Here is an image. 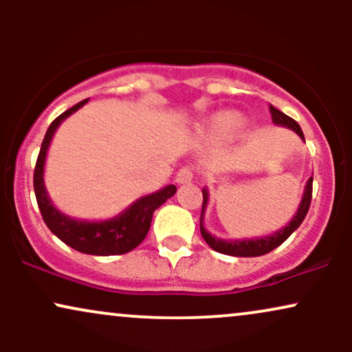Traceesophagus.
<instances>
[{"label":"esophagus","instance_id":"esophagus-1","mask_svg":"<svg viewBox=\"0 0 352 352\" xmlns=\"http://www.w3.org/2000/svg\"><path fill=\"white\" fill-rule=\"evenodd\" d=\"M193 175H195V172H193V167H190V165H185V167H182L180 170L177 172L175 180L179 182V184H187V182H192Z\"/></svg>","mask_w":352,"mask_h":352}]
</instances>
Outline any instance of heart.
<instances>
[{"mask_svg": "<svg viewBox=\"0 0 352 352\" xmlns=\"http://www.w3.org/2000/svg\"><path fill=\"white\" fill-rule=\"evenodd\" d=\"M241 119L236 114L227 112V114H221L215 120V132L220 137H232L238 132V129L241 127Z\"/></svg>", "mask_w": 352, "mask_h": 352, "instance_id": "obj_1", "label": "heart"}]
</instances>
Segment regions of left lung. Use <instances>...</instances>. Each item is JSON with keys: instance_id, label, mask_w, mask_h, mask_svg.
<instances>
[{"instance_id": "8db88e82", "label": "left lung", "mask_w": 352, "mask_h": 352, "mask_svg": "<svg viewBox=\"0 0 352 352\" xmlns=\"http://www.w3.org/2000/svg\"><path fill=\"white\" fill-rule=\"evenodd\" d=\"M270 114H272V119L274 124H280V125H286V127L293 129L294 132H296L298 135L301 137V139H305V135H302V131L300 127V124L296 122V120L292 119L289 116L283 114L281 111H278L276 107H273L272 104H270ZM201 193H204V204H201V215H200V232H201V236H204V240L207 241L210 248H213L215 252L218 253H223V254H230V256H261V254H266L270 252H273L274 248H278L283 241L288 240V236L292 235V233L296 230L300 225L302 223V220H305L306 213H308L309 210V205H311V199H313V177L308 180V184H306V188H305V195H302V200H301V205L300 208H298L296 215L292 221H289L288 227H285L280 232L273 233L272 236H265V238H256V240H241V241H225V240H220V238H215L212 236L207 230L204 228V223H201V220H204V210H205V205H207V190H201Z\"/></svg>"}]
</instances>
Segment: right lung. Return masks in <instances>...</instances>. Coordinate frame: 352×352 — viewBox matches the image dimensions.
Masks as SVG:
<instances>
[{"label":"right lung","instance_id":"1","mask_svg":"<svg viewBox=\"0 0 352 352\" xmlns=\"http://www.w3.org/2000/svg\"><path fill=\"white\" fill-rule=\"evenodd\" d=\"M89 99L80 100V102L67 109L66 112L56 117L52 120L46 135H44L41 151H39L38 160L34 167V193L36 201H38L39 212L46 223V227L64 241L71 248L78 250L80 253L86 254H98V256H111V254H124L129 253L142 243L145 235L151 228L152 215L165 200L170 199L173 193L177 192L175 185H168L160 190V192L152 193V195L142 197L137 200L131 208H127L122 215L112 218L107 221H99V223H91V221H79L63 215L58 210L52 207L51 200L47 199L46 188L43 184V168L44 160H46V152L50 147L52 134L58 129V125L71 116L72 112L82 107Z\"/></svg>","mask_w":352,"mask_h":352}]
</instances>
